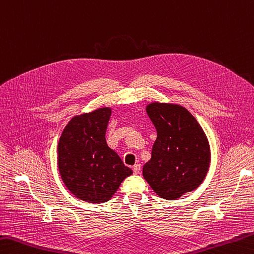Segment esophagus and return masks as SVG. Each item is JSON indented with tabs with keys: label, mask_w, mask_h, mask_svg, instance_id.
<instances>
[{
	"label": "esophagus",
	"mask_w": 254,
	"mask_h": 254,
	"mask_svg": "<svg viewBox=\"0 0 254 254\" xmlns=\"http://www.w3.org/2000/svg\"><path fill=\"white\" fill-rule=\"evenodd\" d=\"M140 172H141V164H135V165L133 166V173L140 174Z\"/></svg>",
	"instance_id": "esophagus-1"
}]
</instances>
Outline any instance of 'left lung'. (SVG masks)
<instances>
[{
    "label": "left lung",
    "mask_w": 254,
    "mask_h": 254,
    "mask_svg": "<svg viewBox=\"0 0 254 254\" xmlns=\"http://www.w3.org/2000/svg\"><path fill=\"white\" fill-rule=\"evenodd\" d=\"M145 109L157 137L143 177L163 199L175 200L205 181L211 161L209 141L196 118L181 104L154 101Z\"/></svg>",
    "instance_id": "8db88e82"
}]
</instances>
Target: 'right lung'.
Masks as SVG:
<instances>
[{"label":"right lung","instance_id":"right-lung-1","mask_svg":"<svg viewBox=\"0 0 254 254\" xmlns=\"http://www.w3.org/2000/svg\"><path fill=\"white\" fill-rule=\"evenodd\" d=\"M111 113L110 107H102L74 116L59 137V174L69 191L83 201L110 200L121 183L133 173L107 144Z\"/></svg>","mask_w":254,"mask_h":254}]
</instances>
